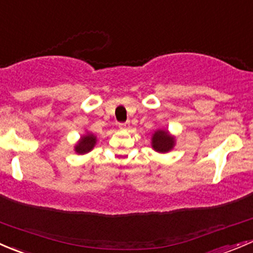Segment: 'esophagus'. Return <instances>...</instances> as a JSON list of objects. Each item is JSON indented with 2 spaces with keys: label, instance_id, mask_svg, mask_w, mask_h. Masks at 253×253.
I'll use <instances>...</instances> for the list:
<instances>
[{
  "label": "esophagus",
  "instance_id": "obj_1",
  "mask_svg": "<svg viewBox=\"0 0 253 253\" xmlns=\"http://www.w3.org/2000/svg\"><path fill=\"white\" fill-rule=\"evenodd\" d=\"M119 127L121 129H127L129 127V121H126V122H120L119 124Z\"/></svg>",
  "mask_w": 253,
  "mask_h": 253
}]
</instances>
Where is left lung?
<instances>
[{
	"mask_svg": "<svg viewBox=\"0 0 253 253\" xmlns=\"http://www.w3.org/2000/svg\"><path fill=\"white\" fill-rule=\"evenodd\" d=\"M174 137L169 136L167 131H157L153 134L152 145L157 152L167 153L174 147Z\"/></svg>",
	"mask_w": 253,
	"mask_h": 253,
	"instance_id": "obj_1",
	"label": "left lung"
}]
</instances>
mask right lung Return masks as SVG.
Wrapping results in <instances>:
<instances>
[{"label": "right lung", "instance_id": "add662e5", "mask_svg": "<svg viewBox=\"0 0 253 253\" xmlns=\"http://www.w3.org/2000/svg\"><path fill=\"white\" fill-rule=\"evenodd\" d=\"M95 143L96 138L94 137V134H86V136H83L78 144L76 145V152H77L78 154H85V153L90 152V150L93 149Z\"/></svg>", "mask_w": 253, "mask_h": 253}]
</instances>
